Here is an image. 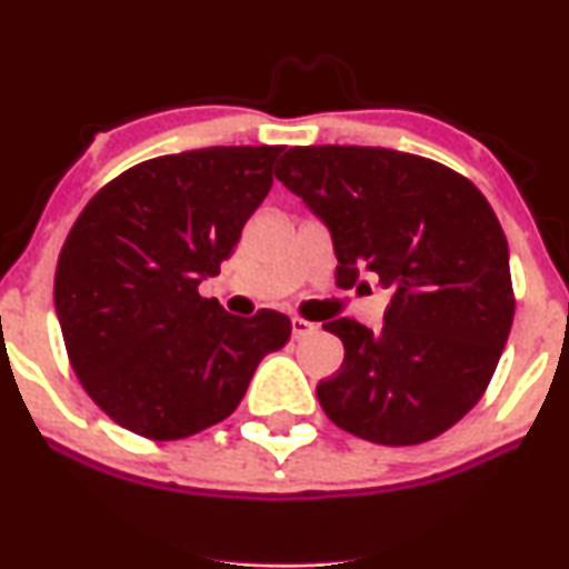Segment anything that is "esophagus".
<instances>
[{
  "label": "esophagus",
  "mask_w": 569,
  "mask_h": 569,
  "mask_svg": "<svg viewBox=\"0 0 569 569\" xmlns=\"http://www.w3.org/2000/svg\"><path fill=\"white\" fill-rule=\"evenodd\" d=\"M316 331H318V326L310 323V321H305V318H293V321H291L293 339H305V337L316 335Z\"/></svg>",
  "instance_id": "34e87169"
}]
</instances>
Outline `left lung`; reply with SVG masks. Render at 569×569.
I'll list each match as a JSON object with an SVG mask.
<instances>
[{"label":"left lung","mask_w":569,"mask_h":569,"mask_svg":"<svg viewBox=\"0 0 569 569\" xmlns=\"http://www.w3.org/2000/svg\"><path fill=\"white\" fill-rule=\"evenodd\" d=\"M276 176L331 230L337 283L393 291L382 329L323 323L342 369L329 420L385 447L441 436L485 396L513 323L508 240L485 194L441 162L382 147H291Z\"/></svg>","instance_id":"8db88e82"}]
</instances>
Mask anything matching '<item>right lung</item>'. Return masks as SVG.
Returning a JSON list of instances; mask_svg holds the SVG:
<instances>
[{"label":"right lung","mask_w":569,"mask_h":569,"mask_svg":"<svg viewBox=\"0 0 569 569\" xmlns=\"http://www.w3.org/2000/svg\"><path fill=\"white\" fill-rule=\"evenodd\" d=\"M283 147H208L139 162L77 217L56 267V312L84 393L117 426L176 441L238 409L283 312L238 318L198 283L219 276L272 187Z\"/></svg>","instance_id":"add662e5"}]
</instances>
